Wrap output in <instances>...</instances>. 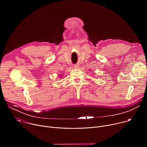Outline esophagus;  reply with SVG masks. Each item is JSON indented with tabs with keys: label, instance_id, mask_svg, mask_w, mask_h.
<instances>
[{
	"label": "esophagus",
	"instance_id": "1",
	"mask_svg": "<svg viewBox=\"0 0 147 147\" xmlns=\"http://www.w3.org/2000/svg\"><path fill=\"white\" fill-rule=\"evenodd\" d=\"M79 67H80V66H79L78 64H76L75 65H74V69H78V68H79Z\"/></svg>",
	"mask_w": 147,
	"mask_h": 147
}]
</instances>
